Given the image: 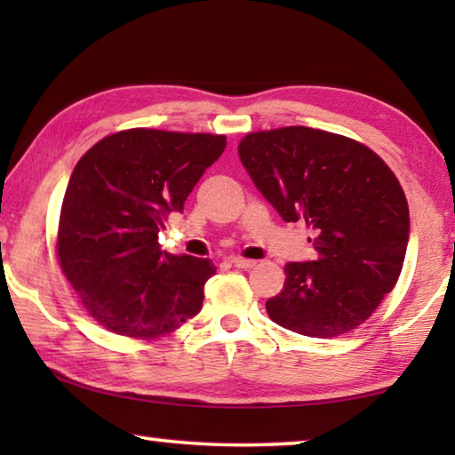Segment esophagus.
I'll use <instances>...</instances> for the list:
<instances>
[{
    "label": "esophagus",
    "mask_w": 455,
    "mask_h": 455,
    "mask_svg": "<svg viewBox=\"0 0 455 455\" xmlns=\"http://www.w3.org/2000/svg\"><path fill=\"white\" fill-rule=\"evenodd\" d=\"M230 263H233L236 268H244V271H249V268L257 267V260H252V259H241V257H235L233 260H230Z\"/></svg>",
    "instance_id": "1"
}]
</instances>
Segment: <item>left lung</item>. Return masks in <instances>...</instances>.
<instances>
[{"label": "left lung", "instance_id": "obj_1", "mask_svg": "<svg viewBox=\"0 0 455 455\" xmlns=\"http://www.w3.org/2000/svg\"><path fill=\"white\" fill-rule=\"evenodd\" d=\"M238 156L281 219L315 235L317 259L284 265L268 317L319 339L359 327L395 287L410 241L395 174L367 146L307 126L246 134Z\"/></svg>", "mask_w": 455, "mask_h": 455}]
</instances>
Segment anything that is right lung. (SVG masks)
Listing matches in <instances>:
<instances>
[{"instance_id":"1","label":"right lung","mask_w":455,"mask_h":455,"mask_svg":"<svg viewBox=\"0 0 455 455\" xmlns=\"http://www.w3.org/2000/svg\"><path fill=\"white\" fill-rule=\"evenodd\" d=\"M225 146V136L132 128L102 138L78 160L61 203L58 259L108 331L150 339L200 311L217 267L160 251L158 233Z\"/></svg>"}]
</instances>
